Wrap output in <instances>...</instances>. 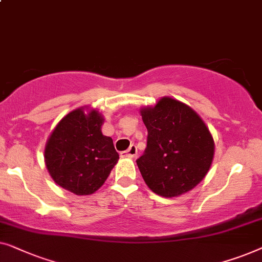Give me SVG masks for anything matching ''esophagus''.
Segmentation results:
<instances>
[{
    "label": "esophagus",
    "mask_w": 262,
    "mask_h": 262,
    "mask_svg": "<svg viewBox=\"0 0 262 262\" xmlns=\"http://www.w3.org/2000/svg\"><path fill=\"white\" fill-rule=\"evenodd\" d=\"M136 154H138V148H136V146L130 145L129 148L121 153V156L128 157V158H134V157H136Z\"/></svg>",
    "instance_id": "1"
}]
</instances>
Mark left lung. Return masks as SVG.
Instances as JSON below:
<instances>
[{"label":"left lung","mask_w":262,"mask_h":262,"mask_svg":"<svg viewBox=\"0 0 262 262\" xmlns=\"http://www.w3.org/2000/svg\"><path fill=\"white\" fill-rule=\"evenodd\" d=\"M148 132L145 153L136 160L147 186L159 196L178 197L204 179L215 143L192 108L171 97L140 110Z\"/></svg>","instance_id":"obj_1"}]
</instances>
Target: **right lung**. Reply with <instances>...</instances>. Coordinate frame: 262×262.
Here are the masks:
<instances>
[{"label":"right lung","mask_w":262,"mask_h":262,"mask_svg":"<svg viewBox=\"0 0 262 262\" xmlns=\"http://www.w3.org/2000/svg\"><path fill=\"white\" fill-rule=\"evenodd\" d=\"M84 110L82 106L62 117L45 147L50 176L78 196L97 191L119 161L113 139L102 134L103 116L95 109Z\"/></svg>","instance_id":"obj_1"}]
</instances>
